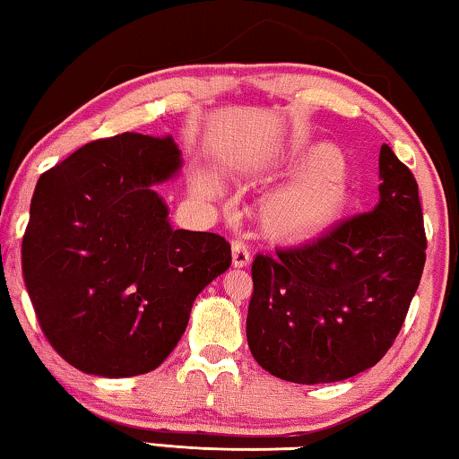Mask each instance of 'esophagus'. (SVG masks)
Here are the masks:
<instances>
[{"label":"esophagus","instance_id":"obj_1","mask_svg":"<svg viewBox=\"0 0 459 459\" xmlns=\"http://www.w3.org/2000/svg\"><path fill=\"white\" fill-rule=\"evenodd\" d=\"M230 249H232V268H247L249 257H251L247 245L235 238L230 245Z\"/></svg>","mask_w":459,"mask_h":459}]
</instances>
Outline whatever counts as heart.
Masks as SVG:
<instances>
[{
    "mask_svg": "<svg viewBox=\"0 0 459 459\" xmlns=\"http://www.w3.org/2000/svg\"><path fill=\"white\" fill-rule=\"evenodd\" d=\"M292 177L259 208L265 235L280 243H311L340 221L351 202V175L333 143L313 142L292 150L270 177ZM195 187L204 195L221 194L214 175L200 173Z\"/></svg>",
    "mask_w": 459,
    "mask_h": 459,
    "instance_id": "1",
    "label": "heart"
}]
</instances>
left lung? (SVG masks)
<instances>
[{
	"mask_svg": "<svg viewBox=\"0 0 459 459\" xmlns=\"http://www.w3.org/2000/svg\"><path fill=\"white\" fill-rule=\"evenodd\" d=\"M379 202L309 245L253 259L247 342L273 377L316 385L354 377L385 357L425 268L414 175L387 143Z\"/></svg>",
	"mask_w": 459,
	"mask_h": 459,
	"instance_id": "8db88e82",
	"label": "left lung"
}]
</instances>
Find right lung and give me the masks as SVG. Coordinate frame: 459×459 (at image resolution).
Here are the masks:
<instances>
[{"mask_svg": "<svg viewBox=\"0 0 459 459\" xmlns=\"http://www.w3.org/2000/svg\"><path fill=\"white\" fill-rule=\"evenodd\" d=\"M181 164L170 138L126 132L40 175L24 282L49 344L82 373L154 371L186 332L195 297L229 270L230 245L175 230L154 191Z\"/></svg>", "mask_w": 459, "mask_h": 459, "instance_id": "add662e5", "label": "right lung"}]
</instances>
